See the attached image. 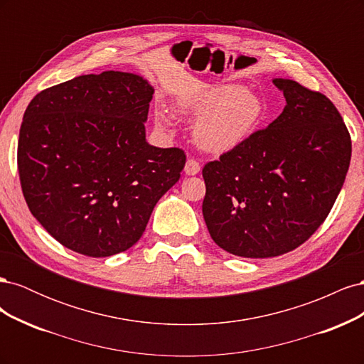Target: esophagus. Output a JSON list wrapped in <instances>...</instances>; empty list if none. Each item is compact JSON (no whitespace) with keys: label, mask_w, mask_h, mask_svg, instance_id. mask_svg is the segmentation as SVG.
I'll use <instances>...</instances> for the list:
<instances>
[{"label":"esophagus","mask_w":364,"mask_h":364,"mask_svg":"<svg viewBox=\"0 0 364 364\" xmlns=\"http://www.w3.org/2000/svg\"><path fill=\"white\" fill-rule=\"evenodd\" d=\"M200 171V164H199V161H196V159H188L186 161V164H185V173L188 174V176H194V174H197Z\"/></svg>","instance_id":"34e87169"}]
</instances>
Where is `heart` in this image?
<instances>
[{
	"instance_id": "obj_1",
	"label": "heart",
	"mask_w": 364,
	"mask_h": 364,
	"mask_svg": "<svg viewBox=\"0 0 364 364\" xmlns=\"http://www.w3.org/2000/svg\"><path fill=\"white\" fill-rule=\"evenodd\" d=\"M182 109L197 117L194 124L197 144L215 153L228 151L246 141L264 115L259 98L235 83L208 86L183 102ZM156 121L162 127L168 126V115L158 111Z\"/></svg>"
}]
</instances>
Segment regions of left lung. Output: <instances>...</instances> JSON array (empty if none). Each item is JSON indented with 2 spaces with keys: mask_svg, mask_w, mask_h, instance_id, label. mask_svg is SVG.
Segmentation results:
<instances>
[{
  "mask_svg": "<svg viewBox=\"0 0 364 364\" xmlns=\"http://www.w3.org/2000/svg\"><path fill=\"white\" fill-rule=\"evenodd\" d=\"M273 83L287 102L282 114L202 170L209 235L237 257L304 245L331 211L350 162V135L333 102L294 80Z\"/></svg>",
  "mask_w": 364,
  "mask_h": 364,
  "instance_id": "8db88e82",
  "label": "left lung"
}]
</instances>
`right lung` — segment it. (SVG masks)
Segmentation results:
<instances>
[{"label": "right lung", "mask_w": 364, "mask_h": 364, "mask_svg": "<svg viewBox=\"0 0 364 364\" xmlns=\"http://www.w3.org/2000/svg\"><path fill=\"white\" fill-rule=\"evenodd\" d=\"M153 87L121 71L47 87L26 109L18 171L30 213L65 247L103 258L134 246L179 181L185 151L146 141Z\"/></svg>", "instance_id": "right-lung-1"}]
</instances>
